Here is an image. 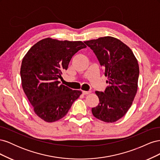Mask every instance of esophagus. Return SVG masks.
Listing matches in <instances>:
<instances>
[{
	"mask_svg": "<svg viewBox=\"0 0 160 160\" xmlns=\"http://www.w3.org/2000/svg\"><path fill=\"white\" fill-rule=\"evenodd\" d=\"M82 93L83 95H88L91 93V91H82Z\"/></svg>",
	"mask_w": 160,
	"mask_h": 160,
	"instance_id": "esophagus-1",
	"label": "esophagus"
}]
</instances>
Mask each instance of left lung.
Listing matches in <instances>:
<instances>
[{
    "instance_id": "obj_1",
    "label": "left lung",
    "mask_w": 160,
    "mask_h": 160,
    "mask_svg": "<svg viewBox=\"0 0 160 160\" xmlns=\"http://www.w3.org/2000/svg\"><path fill=\"white\" fill-rule=\"evenodd\" d=\"M84 42L95 52L109 83L104 92L95 91L99 103L91 109L92 113L104 122H117L126 114L136 95L138 60L132 49L115 37H100Z\"/></svg>"
}]
</instances>
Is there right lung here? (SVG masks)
Returning <instances> with one entry per match:
<instances>
[{
	"instance_id": "1",
	"label": "right lung",
	"mask_w": 160,
	"mask_h": 160,
	"mask_svg": "<svg viewBox=\"0 0 160 160\" xmlns=\"http://www.w3.org/2000/svg\"><path fill=\"white\" fill-rule=\"evenodd\" d=\"M86 45L82 41L46 38L35 43L23 57L21 67L22 87L34 112L46 122H55L68 112L81 95L60 85L62 71L72 57Z\"/></svg>"
}]
</instances>
